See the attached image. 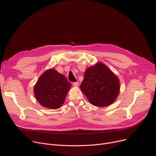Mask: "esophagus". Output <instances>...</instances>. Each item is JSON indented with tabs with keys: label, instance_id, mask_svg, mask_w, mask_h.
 Returning <instances> with one entry per match:
<instances>
[{
	"label": "esophagus",
	"instance_id": "esophagus-1",
	"mask_svg": "<svg viewBox=\"0 0 156 156\" xmlns=\"http://www.w3.org/2000/svg\"><path fill=\"white\" fill-rule=\"evenodd\" d=\"M73 85L74 87H78L79 85V83L78 82V81H77V82H73Z\"/></svg>",
	"mask_w": 156,
	"mask_h": 156
}]
</instances>
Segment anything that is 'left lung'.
Listing matches in <instances>:
<instances>
[{"instance_id": "1", "label": "left lung", "mask_w": 156, "mask_h": 156, "mask_svg": "<svg viewBox=\"0 0 156 156\" xmlns=\"http://www.w3.org/2000/svg\"><path fill=\"white\" fill-rule=\"evenodd\" d=\"M80 89L92 105L105 107L116 100L119 92L117 76L102 63H97L85 72Z\"/></svg>"}]
</instances>
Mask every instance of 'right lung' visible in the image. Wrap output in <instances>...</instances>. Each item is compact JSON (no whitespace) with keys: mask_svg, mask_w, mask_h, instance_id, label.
<instances>
[{"mask_svg":"<svg viewBox=\"0 0 156 156\" xmlns=\"http://www.w3.org/2000/svg\"><path fill=\"white\" fill-rule=\"evenodd\" d=\"M71 83L66 77L53 69L41 76L34 87L37 100L44 107L57 109L64 102Z\"/></svg>","mask_w":156,"mask_h":156,"instance_id":"add662e5","label":"right lung"}]
</instances>
